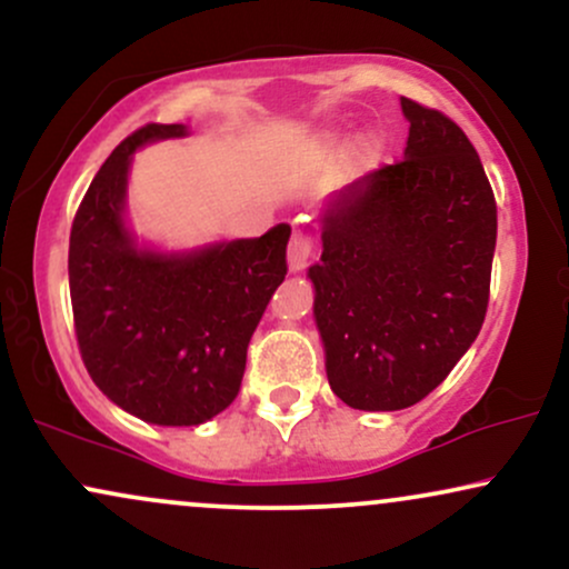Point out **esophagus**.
<instances>
[{"label": "esophagus", "instance_id": "1", "mask_svg": "<svg viewBox=\"0 0 569 569\" xmlns=\"http://www.w3.org/2000/svg\"><path fill=\"white\" fill-rule=\"evenodd\" d=\"M316 257V243L302 232H293L291 243H289V270L291 272H302L310 259Z\"/></svg>", "mask_w": 569, "mask_h": 569}]
</instances>
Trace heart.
I'll return each instance as SVG.
<instances>
[{
    "label": "heart",
    "mask_w": 569,
    "mask_h": 569,
    "mask_svg": "<svg viewBox=\"0 0 569 569\" xmlns=\"http://www.w3.org/2000/svg\"><path fill=\"white\" fill-rule=\"evenodd\" d=\"M377 147V141H369V149H375Z\"/></svg>",
    "instance_id": "1"
}]
</instances>
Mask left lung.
Segmentation results:
<instances>
[{
  "label": "left lung",
  "mask_w": 569,
  "mask_h": 569,
  "mask_svg": "<svg viewBox=\"0 0 569 569\" xmlns=\"http://www.w3.org/2000/svg\"><path fill=\"white\" fill-rule=\"evenodd\" d=\"M403 160L321 208V262L307 270L331 390L352 409L396 411L447 380L479 337L498 208L468 136L401 98Z\"/></svg>",
  "instance_id": "obj_1"
}]
</instances>
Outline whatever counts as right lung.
<instances>
[{
	"label": "right lung",
	"mask_w": 569,
	"mask_h": 569,
	"mask_svg": "<svg viewBox=\"0 0 569 569\" xmlns=\"http://www.w3.org/2000/svg\"><path fill=\"white\" fill-rule=\"evenodd\" d=\"M187 126L128 136L90 181L69 238L77 342L101 393L152 426H202L234 401L246 350L286 278L291 227L184 251L139 243L128 224L136 149Z\"/></svg>",
	"instance_id": "obj_1"
}]
</instances>
